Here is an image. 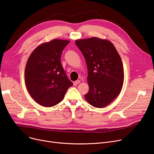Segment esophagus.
Returning <instances> with one entry per match:
<instances>
[{"label": "esophagus", "instance_id": "obj_1", "mask_svg": "<svg viewBox=\"0 0 154 154\" xmlns=\"http://www.w3.org/2000/svg\"><path fill=\"white\" fill-rule=\"evenodd\" d=\"M80 81H79V80H77V81H75V82H73V85H74V86H77V85L78 84H79V83H80Z\"/></svg>", "mask_w": 154, "mask_h": 154}]
</instances>
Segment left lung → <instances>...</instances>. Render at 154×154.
<instances>
[{
    "label": "left lung",
    "mask_w": 154,
    "mask_h": 154,
    "mask_svg": "<svg viewBox=\"0 0 154 154\" xmlns=\"http://www.w3.org/2000/svg\"><path fill=\"white\" fill-rule=\"evenodd\" d=\"M75 44L88 67L89 89L84 98L93 106L105 107L121 91L124 75L121 56L113 44L106 39H79Z\"/></svg>",
    "instance_id": "8db88e82"
}]
</instances>
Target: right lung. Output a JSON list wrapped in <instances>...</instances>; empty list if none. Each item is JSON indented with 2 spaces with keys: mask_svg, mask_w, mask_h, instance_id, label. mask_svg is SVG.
<instances>
[{
  "mask_svg": "<svg viewBox=\"0 0 154 154\" xmlns=\"http://www.w3.org/2000/svg\"><path fill=\"white\" fill-rule=\"evenodd\" d=\"M68 40L53 39L37 47L28 59L25 80L28 93L37 103L53 106L63 99L73 85L61 64L63 50Z\"/></svg>",
  "mask_w": 154,
  "mask_h": 154,
  "instance_id": "1",
  "label": "right lung"
}]
</instances>
